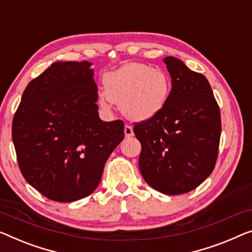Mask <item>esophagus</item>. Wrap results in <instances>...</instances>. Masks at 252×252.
Here are the masks:
<instances>
[{"label":"esophagus","instance_id":"34e87169","mask_svg":"<svg viewBox=\"0 0 252 252\" xmlns=\"http://www.w3.org/2000/svg\"><path fill=\"white\" fill-rule=\"evenodd\" d=\"M125 134H126V138L133 137V129H132V126H129V125H126V126H125Z\"/></svg>","mask_w":252,"mask_h":252}]
</instances>
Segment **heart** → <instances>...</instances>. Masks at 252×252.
<instances>
[{
	"label": "heart",
	"instance_id": "obj_1",
	"mask_svg": "<svg viewBox=\"0 0 252 252\" xmlns=\"http://www.w3.org/2000/svg\"><path fill=\"white\" fill-rule=\"evenodd\" d=\"M103 86L102 106L108 108L120 102L122 113L134 121H146L158 114L166 106L172 90L166 71L136 62L105 74Z\"/></svg>",
	"mask_w": 252,
	"mask_h": 252
}]
</instances>
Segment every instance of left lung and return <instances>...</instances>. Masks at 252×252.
I'll list each match as a JSON object with an SVG mask.
<instances>
[{
  "label": "left lung",
  "mask_w": 252,
  "mask_h": 252,
  "mask_svg": "<svg viewBox=\"0 0 252 252\" xmlns=\"http://www.w3.org/2000/svg\"><path fill=\"white\" fill-rule=\"evenodd\" d=\"M172 78L170 99L162 111L133 123L141 144L139 168L154 189L182 194L196 189L215 167L220 131V106L204 74L167 56Z\"/></svg>",
  "instance_id": "obj_1"
}]
</instances>
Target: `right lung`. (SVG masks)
Masks as SVG:
<instances>
[{
    "mask_svg": "<svg viewBox=\"0 0 252 252\" xmlns=\"http://www.w3.org/2000/svg\"><path fill=\"white\" fill-rule=\"evenodd\" d=\"M90 65L53 63L29 82L13 116L19 168L30 186L54 201L93 193L108 156L125 138L122 120L99 119Z\"/></svg>",
    "mask_w": 252,
    "mask_h": 252,
    "instance_id": "add662e5",
    "label": "right lung"
}]
</instances>
